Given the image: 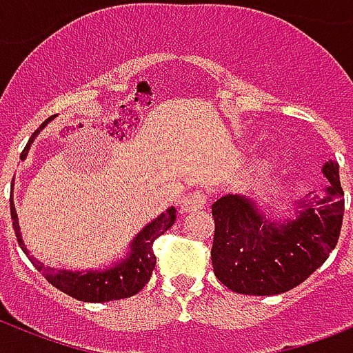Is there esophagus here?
<instances>
[{"mask_svg":"<svg viewBox=\"0 0 353 353\" xmlns=\"http://www.w3.org/2000/svg\"><path fill=\"white\" fill-rule=\"evenodd\" d=\"M207 205V194L203 190H194L188 192L185 198L181 199V210L183 212H194V210L203 209Z\"/></svg>","mask_w":353,"mask_h":353,"instance_id":"obj_1","label":"esophagus"}]
</instances>
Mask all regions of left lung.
I'll list each match as a JSON object with an SVG mask.
<instances>
[{
  "label": "left lung",
  "mask_w": 353,
  "mask_h": 353,
  "mask_svg": "<svg viewBox=\"0 0 353 353\" xmlns=\"http://www.w3.org/2000/svg\"><path fill=\"white\" fill-rule=\"evenodd\" d=\"M330 187L323 196L296 199L295 220H268L243 196L229 194L212 203L216 279L243 295H279L317 271L337 245L345 214L339 165L323 166Z\"/></svg>",
  "instance_id": "obj_1"
}]
</instances>
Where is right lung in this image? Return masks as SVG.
<instances>
[{
  "mask_svg": "<svg viewBox=\"0 0 353 353\" xmlns=\"http://www.w3.org/2000/svg\"><path fill=\"white\" fill-rule=\"evenodd\" d=\"M52 119L54 117L47 119L40 126V130ZM40 130H36L32 133V137L29 139V143H27L25 150L19 155L21 159L27 157L30 144H32L36 133L40 132ZM10 216H12V227L14 232H16V238H18L19 247L23 249L25 254H29L23 240H21V234H19L18 214H16V209H14L12 199H10ZM174 221H176V209L170 207V209L165 210L161 216H157L152 223H148L143 231L133 238L132 245H130V252H128V256L124 260L115 263L113 268L104 269V271H84V273H80V271H63V269H58L57 271V269L52 268H46L43 263L38 262L30 254L29 260L46 276L47 282H51L57 290L68 293L69 296H73L77 301H121V299L133 296L135 293L143 290L144 285L148 284L152 271L155 268V254L152 251V245H154V241L161 234H165L174 225Z\"/></svg>",
  "mask_w": 353,
  "mask_h": 353,
  "instance_id": "add662e5",
  "label": "right lung"
}]
</instances>
